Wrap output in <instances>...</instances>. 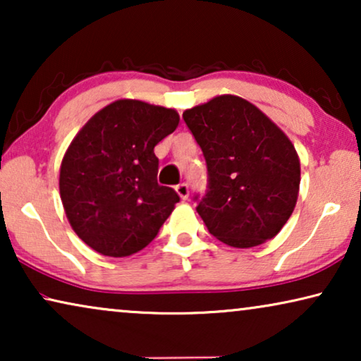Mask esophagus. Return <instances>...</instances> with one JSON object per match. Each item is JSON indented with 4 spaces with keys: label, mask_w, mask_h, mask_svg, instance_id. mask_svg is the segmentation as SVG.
<instances>
[{
    "label": "esophagus",
    "mask_w": 361,
    "mask_h": 361,
    "mask_svg": "<svg viewBox=\"0 0 361 361\" xmlns=\"http://www.w3.org/2000/svg\"><path fill=\"white\" fill-rule=\"evenodd\" d=\"M176 190H177V194L180 195V199L182 200H185V199H189V185L185 184H179V185H176Z\"/></svg>",
    "instance_id": "1"
}]
</instances>
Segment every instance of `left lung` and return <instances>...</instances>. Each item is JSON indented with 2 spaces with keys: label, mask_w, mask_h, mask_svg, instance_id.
<instances>
[{
  "label": "left lung",
  "mask_w": 361,
  "mask_h": 361,
  "mask_svg": "<svg viewBox=\"0 0 361 361\" xmlns=\"http://www.w3.org/2000/svg\"><path fill=\"white\" fill-rule=\"evenodd\" d=\"M182 118L205 157L207 190L194 200L210 235L233 248L274 238L299 194L300 164L289 137L235 95L216 97Z\"/></svg>",
  "instance_id": "8db88e82"
}]
</instances>
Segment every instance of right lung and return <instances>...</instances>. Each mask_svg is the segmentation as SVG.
Returning a JSON list of instances; mask_svg holds the SVG:
<instances>
[{
  "mask_svg": "<svg viewBox=\"0 0 361 361\" xmlns=\"http://www.w3.org/2000/svg\"><path fill=\"white\" fill-rule=\"evenodd\" d=\"M179 125L176 110L137 100L103 108L78 131L61 166V199L78 238L113 258L146 248L180 200L157 184L154 146Z\"/></svg>",
  "mask_w": 361,
  "mask_h": 361,
  "instance_id": "obj_1",
  "label": "right lung"
}]
</instances>
